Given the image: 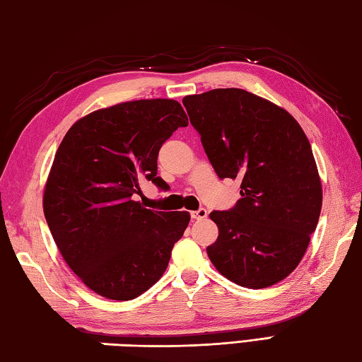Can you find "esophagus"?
I'll return each mask as SVG.
<instances>
[{
    "mask_svg": "<svg viewBox=\"0 0 362 362\" xmlns=\"http://www.w3.org/2000/svg\"><path fill=\"white\" fill-rule=\"evenodd\" d=\"M190 216H192V219L200 221V219H204V217L208 216V211L204 209V208H200V209H197V211H192V213H190Z\"/></svg>",
    "mask_w": 362,
    "mask_h": 362,
    "instance_id": "34e87169",
    "label": "esophagus"
}]
</instances>
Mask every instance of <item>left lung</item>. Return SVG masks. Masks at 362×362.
<instances>
[{
	"label": "left lung",
	"mask_w": 362,
	"mask_h": 362,
	"mask_svg": "<svg viewBox=\"0 0 362 362\" xmlns=\"http://www.w3.org/2000/svg\"><path fill=\"white\" fill-rule=\"evenodd\" d=\"M219 178L241 181L230 211H213L219 236L206 247L228 281L266 288L295 271L322 211L323 190L299 122L272 102L240 88L182 99Z\"/></svg>",
	"instance_id": "8db88e82"
}]
</instances>
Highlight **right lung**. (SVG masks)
Segmentation results:
<instances>
[{"instance_id": "add662e5", "label": "right lung", "mask_w": 362, "mask_h": 362, "mask_svg": "<svg viewBox=\"0 0 362 362\" xmlns=\"http://www.w3.org/2000/svg\"><path fill=\"white\" fill-rule=\"evenodd\" d=\"M189 124L180 102H122L67 131L44 189V214L67 266L88 288L115 301L140 296L165 272L187 211L146 209L135 195L158 176L162 143Z\"/></svg>"}]
</instances>
